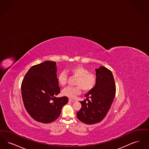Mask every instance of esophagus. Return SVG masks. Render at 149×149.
Masks as SVG:
<instances>
[{
	"label": "esophagus",
	"instance_id": "1",
	"mask_svg": "<svg viewBox=\"0 0 149 149\" xmlns=\"http://www.w3.org/2000/svg\"><path fill=\"white\" fill-rule=\"evenodd\" d=\"M69 101H71V102H75L76 101V100H73V99H71V98H69Z\"/></svg>",
	"mask_w": 149,
	"mask_h": 149
}]
</instances>
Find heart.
<instances>
[{
  "mask_svg": "<svg viewBox=\"0 0 149 149\" xmlns=\"http://www.w3.org/2000/svg\"><path fill=\"white\" fill-rule=\"evenodd\" d=\"M69 72L72 75L77 77L74 87H67L62 91V94L67 97L74 98L79 95L81 89L84 92H88L93 89L96 84V76L90 72L88 70L81 65H77L71 68ZM67 74L65 71L61 72L58 75L57 81L61 86H64L67 83Z\"/></svg>",
  "mask_w": 149,
  "mask_h": 149,
  "instance_id": "b5f03b06",
  "label": "heart"
}]
</instances>
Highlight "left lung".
I'll return each instance as SVG.
<instances>
[{"instance_id": "left-lung-1", "label": "left lung", "mask_w": 149, "mask_h": 149, "mask_svg": "<svg viewBox=\"0 0 149 149\" xmlns=\"http://www.w3.org/2000/svg\"><path fill=\"white\" fill-rule=\"evenodd\" d=\"M96 84L79 102L82 107L77 112L78 119L82 123L92 125L101 121L106 116L116 93V86L111 71L101 66L96 69Z\"/></svg>"}]
</instances>
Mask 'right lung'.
<instances>
[{"label":"right lung","instance_id":"right-lung-1","mask_svg":"<svg viewBox=\"0 0 149 149\" xmlns=\"http://www.w3.org/2000/svg\"><path fill=\"white\" fill-rule=\"evenodd\" d=\"M21 91L26 111L42 123H51L57 119L62 107L68 101L66 96L56 97L61 91L56 63L53 61L31 67L23 79Z\"/></svg>","mask_w":149,"mask_h":149}]
</instances>
